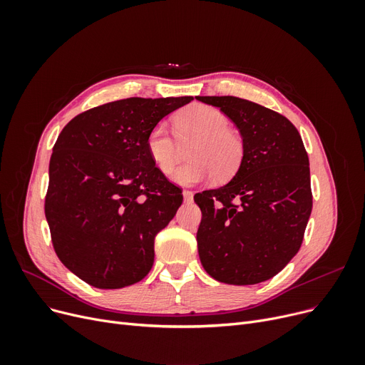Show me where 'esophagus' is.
Segmentation results:
<instances>
[{
	"mask_svg": "<svg viewBox=\"0 0 365 365\" xmlns=\"http://www.w3.org/2000/svg\"><path fill=\"white\" fill-rule=\"evenodd\" d=\"M183 200L185 202H190L194 200V192L192 190H183Z\"/></svg>",
	"mask_w": 365,
	"mask_h": 365,
	"instance_id": "34e87169",
	"label": "esophagus"
}]
</instances>
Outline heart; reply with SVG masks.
Listing matches in <instances>:
<instances>
[{"mask_svg":"<svg viewBox=\"0 0 365 365\" xmlns=\"http://www.w3.org/2000/svg\"><path fill=\"white\" fill-rule=\"evenodd\" d=\"M229 124L226 113L217 108L189 105L176 113V136L163 123L153 125L146 136V150L153 164L168 173L178 161L179 143L192 142L186 153L189 163L173 170L171 180L185 186L200 183L213 175L215 179L225 180L235 175L245 152L242 136Z\"/></svg>","mask_w":365,"mask_h":365,"instance_id":"1","label":"heart"}]
</instances>
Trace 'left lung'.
<instances>
[{
    "label": "left lung",
    "instance_id": "left-lung-1",
    "mask_svg": "<svg viewBox=\"0 0 365 365\" xmlns=\"http://www.w3.org/2000/svg\"><path fill=\"white\" fill-rule=\"evenodd\" d=\"M238 127L245 152L234 179L194 197L204 269L215 279L252 285L275 277L303 241L312 212L309 158L297 128L281 113L234 96H197Z\"/></svg>",
    "mask_w": 365,
    "mask_h": 365
}]
</instances>
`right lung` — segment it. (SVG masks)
<instances>
[{"label": "right lung", "mask_w": 365, "mask_h": 365, "mask_svg": "<svg viewBox=\"0 0 365 365\" xmlns=\"http://www.w3.org/2000/svg\"><path fill=\"white\" fill-rule=\"evenodd\" d=\"M194 98H128L88 109L57 138L44 212L54 252L98 289H123L153 264L155 235L175 217L182 189L146 150L165 115Z\"/></svg>", "instance_id": "right-lung-1"}]
</instances>
